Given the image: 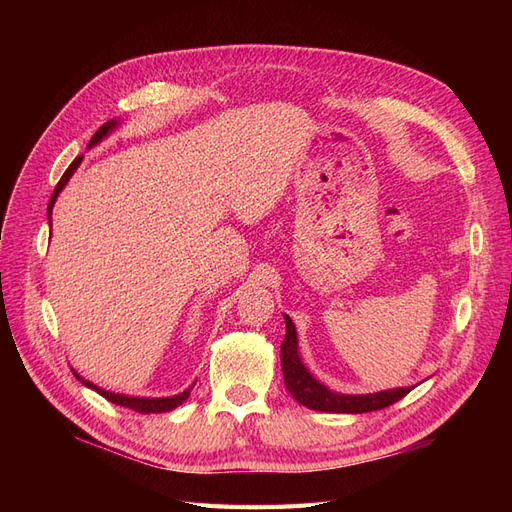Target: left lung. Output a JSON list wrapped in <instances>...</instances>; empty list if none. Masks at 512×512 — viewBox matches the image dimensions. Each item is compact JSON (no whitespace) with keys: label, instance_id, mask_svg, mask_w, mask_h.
<instances>
[{"label":"left lung","instance_id":"left-lung-1","mask_svg":"<svg viewBox=\"0 0 512 512\" xmlns=\"http://www.w3.org/2000/svg\"><path fill=\"white\" fill-rule=\"evenodd\" d=\"M286 320V337L282 342V371L288 393L299 401L301 406L318 412H335V414H363L382 410L386 406H393L395 401L406 397L412 386H399V389H389L380 393H365V395H346L331 391L329 386H324L320 380L312 376L299 354V339H297V327L290 320V316L284 314Z\"/></svg>","mask_w":512,"mask_h":512}]
</instances>
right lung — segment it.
<instances>
[{"mask_svg":"<svg viewBox=\"0 0 512 512\" xmlns=\"http://www.w3.org/2000/svg\"><path fill=\"white\" fill-rule=\"evenodd\" d=\"M121 123V119H111V121H106L104 126L91 136V141H89V149L91 147H96L98 143H102L104 138L111 134L117 126ZM81 162H83V156H79L76 158L70 166H68V170L64 173V177L59 179V183H57V188H55V192H53V196H51V200H49V209H46V213H49V226H51V215H53V207H55V200H57V196H59V192L66 188V183L70 181V177L76 173V168L81 166ZM74 371V369H72ZM74 376L79 378L85 386H89L91 391H96V393H100L102 397H106L108 401H111V404H117V406H123V408H130V410H136V412H145V414H149V412H168V410H173V408H177V406H181L185 399L190 397V391L194 389V384L190 386V389H185L183 393H179V395H170V397H134V395H123V393H113V391H106V389H102V386H98V384H94V382H89V380H85L81 374H76L74 371Z\"/></svg>","mask_w":512,"mask_h":512,"instance_id":"right-lung-1","label":"right lung"}]
</instances>
